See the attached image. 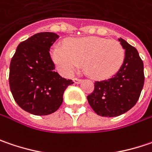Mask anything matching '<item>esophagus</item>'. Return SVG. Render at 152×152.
<instances>
[{
	"label": "esophagus",
	"mask_w": 152,
	"mask_h": 152,
	"mask_svg": "<svg viewBox=\"0 0 152 152\" xmlns=\"http://www.w3.org/2000/svg\"><path fill=\"white\" fill-rule=\"evenodd\" d=\"M81 81H82V80L78 79V78H75V79H73V82H74L75 84H80Z\"/></svg>",
	"instance_id": "34e87169"
}]
</instances>
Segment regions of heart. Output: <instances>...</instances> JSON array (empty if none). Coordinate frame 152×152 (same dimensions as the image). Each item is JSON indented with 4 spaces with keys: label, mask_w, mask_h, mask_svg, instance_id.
<instances>
[{
    "label": "heart",
    "mask_w": 152,
    "mask_h": 152,
    "mask_svg": "<svg viewBox=\"0 0 152 152\" xmlns=\"http://www.w3.org/2000/svg\"><path fill=\"white\" fill-rule=\"evenodd\" d=\"M50 57L58 71L70 76L83 63L84 71L95 80L108 79L120 70L125 60V50L115 40L97 37L72 38L65 47L54 45Z\"/></svg>",
    "instance_id": "heart-1"
}]
</instances>
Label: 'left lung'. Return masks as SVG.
<instances>
[{"label":"left lung","instance_id":"1","mask_svg":"<svg viewBox=\"0 0 152 152\" xmlns=\"http://www.w3.org/2000/svg\"><path fill=\"white\" fill-rule=\"evenodd\" d=\"M125 50L124 62L112 78L94 83L87 96L89 104L98 115L119 116L138 102L144 86V64L137 50L122 38H118Z\"/></svg>","mask_w":152,"mask_h":152}]
</instances>
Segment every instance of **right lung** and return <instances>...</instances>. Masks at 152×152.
I'll list each match as a JSON object with an SVG mask.
<instances>
[{
    "mask_svg": "<svg viewBox=\"0 0 152 152\" xmlns=\"http://www.w3.org/2000/svg\"><path fill=\"white\" fill-rule=\"evenodd\" d=\"M59 36L53 32L33 35L19 44L12 58L9 86L19 107L35 115L56 112L66 87L73 84L55 71L50 47Z\"/></svg>",
    "mask_w": 152,
    "mask_h": 152,
    "instance_id": "add662e5",
    "label": "right lung"
}]
</instances>
